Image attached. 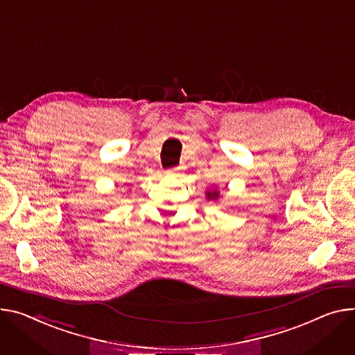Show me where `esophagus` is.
I'll list each match as a JSON object with an SVG mask.
<instances>
[{
	"label": "esophagus",
	"mask_w": 355,
	"mask_h": 355,
	"mask_svg": "<svg viewBox=\"0 0 355 355\" xmlns=\"http://www.w3.org/2000/svg\"><path fill=\"white\" fill-rule=\"evenodd\" d=\"M167 175H168V177H175V175H177V170H168V171H167Z\"/></svg>",
	"instance_id": "obj_1"
}]
</instances>
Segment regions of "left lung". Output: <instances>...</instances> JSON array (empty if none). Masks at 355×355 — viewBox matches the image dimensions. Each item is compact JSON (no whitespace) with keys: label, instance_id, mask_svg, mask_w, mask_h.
I'll return each instance as SVG.
<instances>
[{"label":"left lung","instance_id":"8db88e82","mask_svg":"<svg viewBox=\"0 0 355 355\" xmlns=\"http://www.w3.org/2000/svg\"><path fill=\"white\" fill-rule=\"evenodd\" d=\"M205 200L207 201H219L220 200V192L218 191V187H212L211 189L205 191Z\"/></svg>","mask_w":355,"mask_h":355}]
</instances>
